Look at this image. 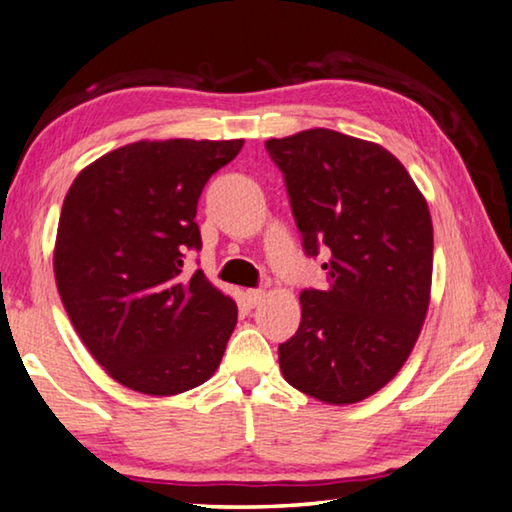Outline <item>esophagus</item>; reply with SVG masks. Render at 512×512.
Masks as SVG:
<instances>
[{
	"instance_id": "34e87169",
	"label": "esophagus",
	"mask_w": 512,
	"mask_h": 512,
	"mask_svg": "<svg viewBox=\"0 0 512 512\" xmlns=\"http://www.w3.org/2000/svg\"><path fill=\"white\" fill-rule=\"evenodd\" d=\"M245 299H247V304H251V306H258L261 304V301L265 299V292L263 290H247L245 292Z\"/></svg>"
}]
</instances>
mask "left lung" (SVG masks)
Instances as JSON below:
<instances>
[{"instance_id":"8db88e82","label":"left lung","mask_w":512,"mask_h":512,"mask_svg":"<svg viewBox=\"0 0 512 512\" xmlns=\"http://www.w3.org/2000/svg\"><path fill=\"white\" fill-rule=\"evenodd\" d=\"M265 147L306 254H329V286L301 292L299 329L279 345L283 379L324 404H356L395 379L420 338L433 274L429 206L376 142L308 129Z\"/></svg>"}]
</instances>
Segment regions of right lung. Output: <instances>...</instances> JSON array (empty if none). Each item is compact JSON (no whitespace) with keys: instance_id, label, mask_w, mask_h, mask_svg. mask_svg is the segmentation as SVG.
<instances>
[{"instance_id":"right-lung-1","label":"right lung","mask_w":512,"mask_h":512,"mask_svg":"<svg viewBox=\"0 0 512 512\" xmlns=\"http://www.w3.org/2000/svg\"><path fill=\"white\" fill-rule=\"evenodd\" d=\"M245 140H138L104 154L67 190L56 288L86 349L124 388L172 397L211 379L238 306L206 274L195 222L206 181Z\"/></svg>"}]
</instances>
